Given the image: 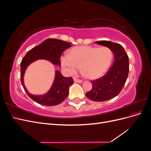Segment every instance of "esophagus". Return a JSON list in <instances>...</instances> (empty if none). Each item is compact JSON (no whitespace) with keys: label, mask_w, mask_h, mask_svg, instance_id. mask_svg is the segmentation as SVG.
I'll return each instance as SVG.
<instances>
[{"label":"esophagus","mask_w":151,"mask_h":151,"mask_svg":"<svg viewBox=\"0 0 151 151\" xmlns=\"http://www.w3.org/2000/svg\"><path fill=\"white\" fill-rule=\"evenodd\" d=\"M74 81L75 83H82L83 82V80L78 79H74Z\"/></svg>","instance_id":"34e87169"}]
</instances>
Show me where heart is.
I'll return each mask as SVG.
<instances>
[{
	"label": "heart",
	"instance_id": "b5f03b06",
	"mask_svg": "<svg viewBox=\"0 0 151 151\" xmlns=\"http://www.w3.org/2000/svg\"><path fill=\"white\" fill-rule=\"evenodd\" d=\"M113 58V52L106 47L100 48L83 46L73 48L61 58L62 67L74 75L82 67L84 76L91 79L99 78L108 70Z\"/></svg>",
	"mask_w": 151,
	"mask_h": 151
}]
</instances>
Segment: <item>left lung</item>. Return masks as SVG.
Wrapping results in <instances>:
<instances>
[{
    "label": "left lung",
    "instance_id": "8db88e82",
    "mask_svg": "<svg viewBox=\"0 0 151 151\" xmlns=\"http://www.w3.org/2000/svg\"><path fill=\"white\" fill-rule=\"evenodd\" d=\"M96 43L108 47L114 54V62L103 77L91 81L93 88L86 94L94 101H104L115 98L124 86L129 71V57L121 45L109 41H98Z\"/></svg>",
    "mask_w": 151,
    "mask_h": 151
}]
</instances>
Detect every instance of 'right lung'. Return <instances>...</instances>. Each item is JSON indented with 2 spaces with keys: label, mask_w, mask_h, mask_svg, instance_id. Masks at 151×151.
I'll list each match as a JSON object with an SVG mask.
<instances>
[{
  "label": "right lung",
  "mask_w": 151,
  "mask_h": 151,
  "mask_svg": "<svg viewBox=\"0 0 151 151\" xmlns=\"http://www.w3.org/2000/svg\"><path fill=\"white\" fill-rule=\"evenodd\" d=\"M71 44L60 40L49 38L33 48L26 54L21 62V82L22 87L29 98L40 104L55 106L60 104L68 94V89L74 83L72 77H65L56 70L55 79L51 89L43 96L31 94L24 84V74L26 68L33 62L38 59H45L54 65H61L60 57L63 52L70 48Z\"/></svg>",
  "instance_id": "1"
}]
</instances>
